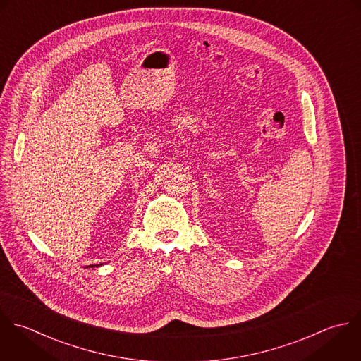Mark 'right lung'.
Listing matches in <instances>:
<instances>
[{
  "label": "right lung",
  "instance_id": "add662e5",
  "mask_svg": "<svg viewBox=\"0 0 361 361\" xmlns=\"http://www.w3.org/2000/svg\"><path fill=\"white\" fill-rule=\"evenodd\" d=\"M98 266H102V263L101 264H94V266L91 264V266H87V267H98Z\"/></svg>",
  "mask_w": 361,
  "mask_h": 361
}]
</instances>
